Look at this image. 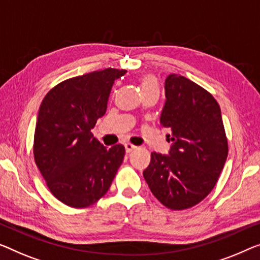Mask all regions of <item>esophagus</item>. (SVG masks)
I'll use <instances>...</instances> for the list:
<instances>
[{
    "label": "esophagus",
    "instance_id": "obj_1",
    "mask_svg": "<svg viewBox=\"0 0 260 260\" xmlns=\"http://www.w3.org/2000/svg\"><path fill=\"white\" fill-rule=\"evenodd\" d=\"M125 148H126L127 153H131L132 150H134L135 148H137V146H134V145H132V143L127 142V143H125Z\"/></svg>",
    "mask_w": 260,
    "mask_h": 260
}]
</instances>
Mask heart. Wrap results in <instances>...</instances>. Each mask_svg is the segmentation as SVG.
Here are the masks:
<instances>
[{"mask_svg": "<svg viewBox=\"0 0 260 260\" xmlns=\"http://www.w3.org/2000/svg\"><path fill=\"white\" fill-rule=\"evenodd\" d=\"M140 88L143 93L148 92V91H158V84H157V79L155 78V76L150 75V73H147V75L141 76L140 78Z\"/></svg>", "mask_w": 260, "mask_h": 260, "instance_id": "b5f03b06", "label": "heart"}]
</instances>
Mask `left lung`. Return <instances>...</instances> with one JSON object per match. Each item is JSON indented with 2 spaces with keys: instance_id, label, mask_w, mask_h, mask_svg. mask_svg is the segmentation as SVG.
I'll return each mask as SVG.
<instances>
[{
  "instance_id": "1",
  "label": "left lung",
  "mask_w": 260,
  "mask_h": 260,
  "mask_svg": "<svg viewBox=\"0 0 260 260\" xmlns=\"http://www.w3.org/2000/svg\"><path fill=\"white\" fill-rule=\"evenodd\" d=\"M160 122L172 134L169 155L153 152L143 177L153 195L172 210L199 204L214 189L228 157L218 103L200 85L173 73L165 83Z\"/></svg>"
}]
</instances>
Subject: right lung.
Here are the masks:
<instances>
[{
    "label": "right lung",
    "instance_id": "add662e5",
    "mask_svg": "<svg viewBox=\"0 0 260 260\" xmlns=\"http://www.w3.org/2000/svg\"><path fill=\"white\" fill-rule=\"evenodd\" d=\"M126 70L105 69L61 81L41 104L34 157L49 190L72 208L94 204L108 191L125 147L106 148L91 129L106 113L115 79Z\"/></svg>",
    "mask_w": 260,
    "mask_h": 260
}]
</instances>
